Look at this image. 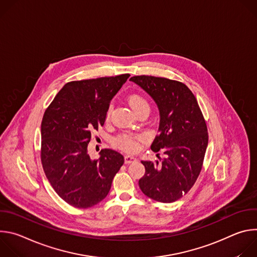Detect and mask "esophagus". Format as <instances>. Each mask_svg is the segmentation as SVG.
Segmentation results:
<instances>
[{
    "label": "esophagus",
    "mask_w": 257,
    "mask_h": 257,
    "mask_svg": "<svg viewBox=\"0 0 257 257\" xmlns=\"http://www.w3.org/2000/svg\"><path fill=\"white\" fill-rule=\"evenodd\" d=\"M133 162H136V158L133 157V156H130V155H127L125 156V164H131Z\"/></svg>",
    "instance_id": "esophagus-1"
}]
</instances>
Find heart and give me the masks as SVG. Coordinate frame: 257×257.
I'll list each match as a JSON object with an SVG mask.
<instances>
[{"label": "heart", "mask_w": 257, "mask_h": 257, "mask_svg": "<svg viewBox=\"0 0 257 257\" xmlns=\"http://www.w3.org/2000/svg\"><path fill=\"white\" fill-rule=\"evenodd\" d=\"M129 103L136 114H138L142 111L150 112V108H151L150 103L142 95H139V94L131 95L129 97ZM108 115H109V112H107L106 116H108ZM139 139H140V137L137 135H133L130 133H124V134H121L117 138V144L124 151L133 152V151L137 150V148H138V140Z\"/></svg>", "instance_id": "obj_1"}]
</instances>
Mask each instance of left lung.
<instances>
[{"instance_id":"1","label":"left lung","mask_w":257,"mask_h":257,"mask_svg":"<svg viewBox=\"0 0 257 257\" xmlns=\"http://www.w3.org/2000/svg\"><path fill=\"white\" fill-rule=\"evenodd\" d=\"M130 80L148 92L159 107V134L151 149L166 155L162 162L141 161L145 174L139 187L154 200L174 202L191 189L201 171L208 143L204 118L184 83L145 75Z\"/></svg>"}]
</instances>
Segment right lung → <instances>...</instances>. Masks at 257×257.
Segmentation results:
<instances>
[{
    "instance_id": "1",
    "label": "right lung",
    "mask_w": 257,
    "mask_h": 257,
    "mask_svg": "<svg viewBox=\"0 0 257 257\" xmlns=\"http://www.w3.org/2000/svg\"><path fill=\"white\" fill-rule=\"evenodd\" d=\"M129 76L68 82L46 109L41 129L43 168L57 194L72 206L87 208L100 202L124 164L120 153L107 149L92 160L87 145Z\"/></svg>"
}]
</instances>
